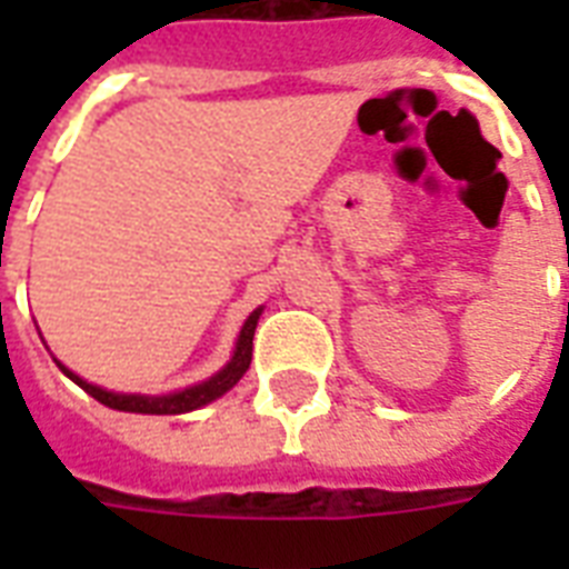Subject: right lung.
<instances>
[{
    "instance_id": "add662e5",
    "label": "right lung",
    "mask_w": 569,
    "mask_h": 569,
    "mask_svg": "<svg viewBox=\"0 0 569 569\" xmlns=\"http://www.w3.org/2000/svg\"><path fill=\"white\" fill-rule=\"evenodd\" d=\"M262 316V307L253 310L244 321V328L239 333V342H236V351H232L230 363L223 366L221 372H214L212 378L203 380V383H194L189 389H180V392H171V396H136V392H111V389L93 387L88 380H82L76 372H70L67 366L58 363V369L67 375V378L79 383V387L93 396L100 405L111 407V410H123V413H150V416H177L189 413L197 407L209 405L214 398H221L227 389H232L241 380V375L248 372L250 357H253V330H257V321Z\"/></svg>"
}]
</instances>
